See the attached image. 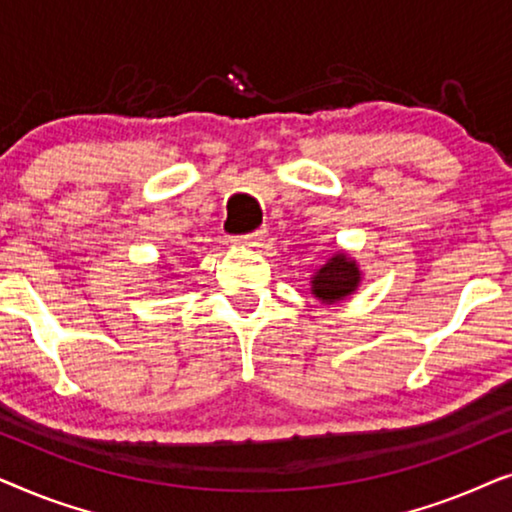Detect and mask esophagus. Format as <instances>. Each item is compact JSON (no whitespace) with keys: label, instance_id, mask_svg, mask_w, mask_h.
Here are the masks:
<instances>
[{"label":"esophagus","instance_id":"1","mask_svg":"<svg viewBox=\"0 0 512 512\" xmlns=\"http://www.w3.org/2000/svg\"><path fill=\"white\" fill-rule=\"evenodd\" d=\"M263 235H265V230H254V233H249V235L235 237L233 244L235 247H258V244L263 242Z\"/></svg>","mask_w":512,"mask_h":512}]
</instances>
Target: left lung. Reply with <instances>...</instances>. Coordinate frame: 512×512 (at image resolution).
<instances>
[{"label":"left lung","mask_w":512,"mask_h":512,"mask_svg":"<svg viewBox=\"0 0 512 512\" xmlns=\"http://www.w3.org/2000/svg\"><path fill=\"white\" fill-rule=\"evenodd\" d=\"M359 284L361 270L354 258H349L347 254H333L326 265H321L312 275V293L326 305H333L338 300L352 296L359 289Z\"/></svg>","instance_id":"1"}]
</instances>
